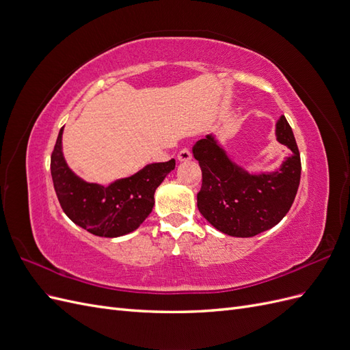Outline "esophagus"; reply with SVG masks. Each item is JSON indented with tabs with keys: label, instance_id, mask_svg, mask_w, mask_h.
Listing matches in <instances>:
<instances>
[{
	"label": "esophagus",
	"instance_id": "obj_1",
	"mask_svg": "<svg viewBox=\"0 0 350 350\" xmlns=\"http://www.w3.org/2000/svg\"><path fill=\"white\" fill-rule=\"evenodd\" d=\"M178 161L179 162H189L193 159V154H191V152H189L188 149H183L181 152L178 153Z\"/></svg>",
	"mask_w": 350,
	"mask_h": 350
}]
</instances>
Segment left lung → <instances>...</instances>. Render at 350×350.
I'll list each match as a JSON object with an SVG mask.
<instances>
[{"mask_svg":"<svg viewBox=\"0 0 350 350\" xmlns=\"http://www.w3.org/2000/svg\"><path fill=\"white\" fill-rule=\"evenodd\" d=\"M276 140L291 154L278 169L266 172H252L237 163L215 134L193 147L203 172L197 207L221 234L256 237L276 226L289 211L299 187L301 156L284 115L276 122Z\"/></svg>","mask_w":350,"mask_h":350,"instance_id":"1","label":"left lung"}]
</instances>
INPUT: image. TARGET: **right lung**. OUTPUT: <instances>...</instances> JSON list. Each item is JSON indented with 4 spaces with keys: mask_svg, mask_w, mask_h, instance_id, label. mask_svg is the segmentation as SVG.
Returning a JSON list of instances; mask_svg holds the SVG:
<instances>
[{
    "mask_svg": "<svg viewBox=\"0 0 350 350\" xmlns=\"http://www.w3.org/2000/svg\"><path fill=\"white\" fill-rule=\"evenodd\" d=\"M62 133L64 126L51 156V175L64 213L96 237L118 238L135 230L152 213L154 191L175 169L174 159L146 165L134 175L108 185L88 183L70 169L62 152Z\"/></svg>",
    "mask_w": 350,
    "mask_h": 350,
    "instance_id": "add662e5",
    "label": "right lung"
}]
</instances>
